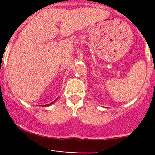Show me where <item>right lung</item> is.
Instances as JSON below:
<instances>
[{
  "label": "right lung",
  "instance_id": "add662e5",
  "mask_svg": "<svg viewBox=\"0 0 155 155\" xmlns=\"http://www.w3.org/2000/svg\"><path fill=\"white\" fill-rule=\"evenodd\" d=\"M55 101H56V100H54V101H53V102H51V103H50V104H48V105H42V106H48V105H52V104H53V102H55Z\"/></svg>",
  "mask_w": 155,
  "mask_h": 155
}]
</instances>
